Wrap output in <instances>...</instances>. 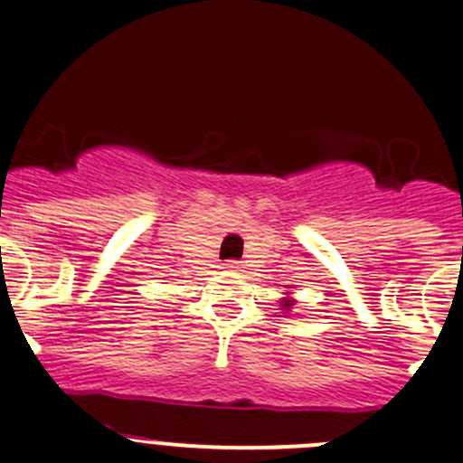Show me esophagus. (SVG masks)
Listing matches in <instances>:
<instances>
[{
    "mask_svg": "<svg viewBox=\"0 0 463 463\" xmlns=\"http://www.w3.org/2000/svg\"><path fill=\"white\" fill-rule=\"evenodd\" d=\"M226 271H232V273H240V271H244V264L241 262H237V260H231V262H226Z\"/></svg>",
    "mask_w": 463,
    "mask_h": 463,
    "instance_id": "obj_1",
    "label": "esophagus"
}]
</instances>
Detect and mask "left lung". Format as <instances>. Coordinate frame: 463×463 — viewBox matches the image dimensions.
Masks as SVG:
<instances>
[{
    "instance_id": "8db88e82",
    "label": "left lung",
    "mask_w": 463,
    "mask_h": 463,
    "mask_svg": "<svg viewBox=\"0 0 463 463\" xmlns=\"http://www.w3.org/2000/svg\"><path fill=\"white\" fill-rule=\"evenodd\" d=\"M285 294H291V291H285ZM291 305H296V298H291V296H287V298L280 300V307L285 309V312H291Z\"/></svg>"
}]
</instances>
